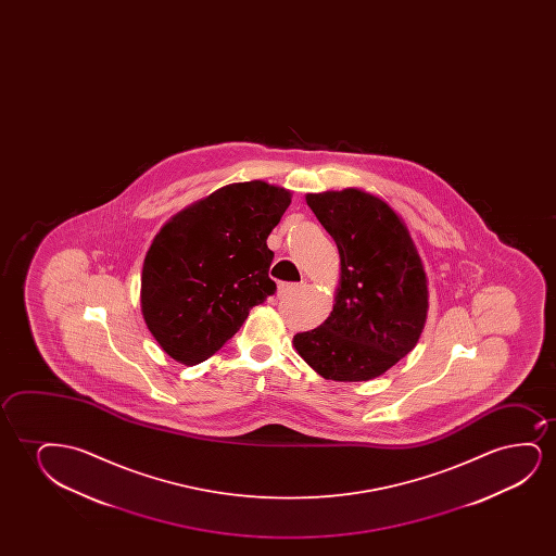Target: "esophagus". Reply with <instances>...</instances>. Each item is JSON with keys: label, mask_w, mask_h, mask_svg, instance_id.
Wrapping results in <instances>:
<instances>
[{"label": "esophagus", "mask_w": 556, "mask_h": 556, "mask_svg": "<svg viewBox=\"0 0 556 556\" xmlns=\"http://www.w3.org/2000/svg\"><path fill=\"white\" fill-rule=\"evenodd\" d=\"M298 290H300V285H296V282H282L277 287V296L289 298L296 294Z\"/></svg>", "instance_id": "obj_1"}]
</instances>
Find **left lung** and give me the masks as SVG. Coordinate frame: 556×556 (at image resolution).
<instances>
[{
  "mask_svg": "<svg viewBox=\"0 0 556 556\" xmlns=\"http://www.w3.org/2000/svg\"><path fill=\"white\" fill-rule=\"evenodd\" d=\"M340 252L336 304L320 327L294 336L298 355L325 380L366 381L406 357L429 307L427 277L403 218L372 193H307Z\"/></svg>",
  "mask_w": 556,
  "mask_h": 556,
  "instance_id": "8db88e82",
  "label": "left lung"
}]
</instances>
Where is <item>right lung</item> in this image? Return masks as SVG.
I'll return each mask as SVG.
<instances>
[{"instance_id":"1","label":"right lung","mask_w":556,"mask_h":556,"mask_svg":"<svg viewBox=\"0 0 556 556\" xmlns=\"http://www.w3.org/2000/svg\"><path fill=\"white\" fill-rule=\"evenodd\" d=\"M289 205L279 186L229 184L160 229L146 254L140 305L161 350L182 365L203 363L274 294L266 239Z\"/></svg>"}]
</instances>
